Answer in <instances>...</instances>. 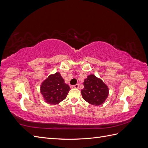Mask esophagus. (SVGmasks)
Segmentation results:
<instances>
[{
  "label": "esophagus",
  "instance_id": "esophagus-1",
  "mask_svg": "<svg viewBox=\"0 0 148 148\" xmlns=\"http://www.w3.org/2000/svg\"><path fill=\"white\" fill-rule=\"evenodd\" d=\"M71 88H75V89H78L79 88V84H77L75 85H73V86H71Z\"/></svg>",
  "mask_w": 148,
  "mask_h": 148
}]
</instances>
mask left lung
I'll use <instances>...</instances> for the list:
<instances>
[{
  "instance_id": "8db88e82",
  "label": "left lung",
  "mask_w": 148,
  "mask_h": 148,
  "mask_svg": "<svg viewBox=\"0 0 148 148\" xmlns=\"http://www.w3.org/2000/svg\"><path fill=\"white\" fill-rule=\"evenodd\" d=\"M81 92L84 100L93 106H100L109 96V88L102 80L95 75H89L83 82Z\"/></svg>"
}]
</instances>
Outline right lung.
Returning <instances> with one entry per match:
<instances>
[{
    "instance_id": "1",
    "label": "right lung",
    "mask_w": 148,
    "mask_h": 148,
    "mask_svg": "<svg viewBox=\"0 0 148 148\" xmlns=\"http://www.w3.org/2000/svg\"><path fill=\"white\" fill-rule=\"evenodd\" d=\"M70 90V88L65 83L59 72L49 75L42 82L40 88L44 100L52 105L58 104L64 101Z\"/></svg>"
}]
</instances>
